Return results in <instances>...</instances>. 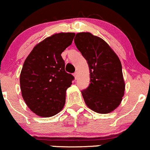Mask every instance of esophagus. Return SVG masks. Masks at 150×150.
I'll return each instance as SVG.
<instances>
[{
  "instance_id": "34e87169",
  "label": "esophagus",
  "mask_w": 150,
  "mask_h": 150,
  "mask_svg": "<svg viewBox=\"0 0 150 150\" xmlns=\"http://www.w3.org/2000/svg\"><path fill=\"white\" fill-rule=\"evenodd\" d=\"M73 75H74V77H75V80H77V78H78V73H77V72H75V73L73 74Z\"/></svg>"
}]
</instances>
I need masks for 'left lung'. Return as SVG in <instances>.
Returning <instances> with one entry per match:
<instances>
[{"mask_svg": "<svg viewBox=\"0 0 150 150\" xmlns=\"http://www.w3.org/2000/svg\"><path fill=\"white\" fill-rule=\"evenodd\" d=\"M74 40L90 67V84L82 91L85 104L95 112L110 113L120 105L125 90L120 60L103 39L90 33H78Z\"/></svg>", "mask_w": 150, "mask_h": 150, "instance_id": "obj_1", "label": "left lung"}]
</instances>
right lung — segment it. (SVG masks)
<instances>
[{"mask_svg":"<svg viewBox=\"0 0 150 150\" xmlns=\"http://www.w3.org/2000/svg\"><path fill=\"white\" fill-rule=\"evenodd\" d=\"M74 37V33L53 34L35 45L25 60L20 75L21 94L38 116H54L65 106L66 90L74 77L65 72L61 53Z\"/></svg>","mask_w":150,"mask_h":150,"instance_id":"obj_1","label":"right lung"}]
</instances>
